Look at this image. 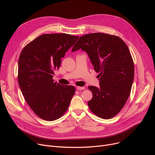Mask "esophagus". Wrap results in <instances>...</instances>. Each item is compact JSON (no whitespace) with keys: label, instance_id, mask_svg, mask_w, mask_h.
Here are the masks:
<instances>
[{"label":"esophagus","instance_id":"1","mask_svg":"<svg viewBox=\"0 0 155 155\" xmlns=\"http://www.w3.org/2000/svg\"><path fill=\"white\" fill-rule=\"evenodd\" d=\"M77 89L78 91L84 90V89H85V87H77Z\"/></svg>","mask_w":155,"mask_h":155}]
</instances>
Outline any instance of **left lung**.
<instances>
[{
	"label": "left lung",
	"mask_w": 155,
	"mask_h": 155,
	"mask_svg": "<svg viewBox=\"0 0 155 155\" xmlns=\"http://www.w3.org/2000/svg\"><path fill=\"white\" fill-rule=\"evenodd\" d=\"M87 52L94 70L99 73L100 87H88L91 110L107 119L116 116L128 99L134 80V62L124 41L118 36L96 32L81 36L71 51Z\"/></svg>",
	"instance_id": "1"
}]
</instances>
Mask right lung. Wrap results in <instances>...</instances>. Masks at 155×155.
I'll return each instance as SVG.
<instances>
[{"label": "right lung", "mask_w": 155, "mask_h": 155, "mask_svg": "<svg viewBox=\"0 0 155 155\" xmlns=\"http://www.w3.org/2000/svg\"><path fill=\"white\" fill-rule=\"evenodd\" d=\"M79 36L45 34L24 47L18 61V83L30 108L43 120L59 119L68 108L75 92L71 85L54 82V71Z\"/></svg>", "instance_id": "obj_1"}]
</instances>
